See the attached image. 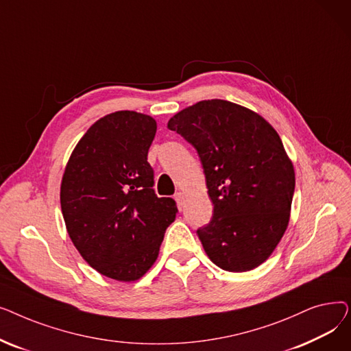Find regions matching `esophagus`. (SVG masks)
<instances>
[{"label":"esophagus","mask_w":351,"mask_h":351,"mask_svg":"<svg viewBox=\"0 0 351 351\" xmlns=\"http://www.w3.org/2000/svg\"><path fill=\"white\" fill-rule=\"evenodd\" d=\"M175 200L178 202L179 206H182V205H183V200H185V193H183V192H178V193L175 195Z\"/></svg>","instance_id":"34e87169"}]
</instances>
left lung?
I'll use <instances>...</instances> for the list:
<instances>
[{"label": "left lung", "instance_id": "8db88e82", "mask_svg": "<svg viewBox=\"0 0 351 351\" xmlns=\"http://www.w3.org/2000/svg\"><path fill=\"white\" fill-rule=\"evenodd\" d=\"M168 128L195 146L204 166L213 216L197 236L209 259L236 273L261 266L287 229L296 183L279 134L223 99L182 109Z\"/></svg>", "mask_w": 351, "mask_h": 351}]
</instances>
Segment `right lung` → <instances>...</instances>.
Here are the masks:
<instances>
[{"label": "right lung", "instance_id": "1", "mask_svg": "<svg viewBox=\"0 0 351 351\" xmlns=\"http://www.w3.org/2000/svg\"><path fill=\"white\" fill-rule=\"evenodd\" d=\"M156 121L117 110L92 125L69 156L61 182L66 232L84 261L118 282H135L156 262L176 217L171 197L152 189L147 151Z\"/></svg>", "mask_w": 351, "mask_h": 351}]
</instances>
